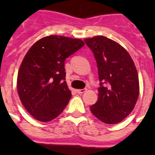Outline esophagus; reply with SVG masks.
<instances>
[{"label": "esophagus", "instance_id": "obj_1", "mask_svg": "<svg viewBox=\"0 0 155 155\" xmlns=\"http://www.w3.org/2000/svg\"><path fill=\"white\" fill-rule=\"evenodd\" d=\"M86 90L87 89H85V88H84V89H78L76 90V92L79 93V94H82V93H84V92H86Z\"/></svg>", "mask_w": 155, "mask_h": 155}]
</instances>
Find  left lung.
<instances>
[{
  "label": "left lung",
  "instance_id": "1",
  "mask_svg": "<svg viewBox=\"0 0 155 155\" xmlns=\"http://www.w3.org/2000/svg\"><path fill=\"white\" fill-rule=\"evenodd\" d=\"M94 54L100 87L98 101L90 107L102 122L117 124L134 108L139 96L136 67L125 48L104 36L84 39Z\"/></svg>",
  "mask_w": 155,
  "mask_h": 155
}]
</instances>
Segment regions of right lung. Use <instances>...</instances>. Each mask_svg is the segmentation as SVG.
<instances>
[{
	"label": "right lung",
	"mask_w": 155,
	"mask_h": 155,
	"mask_svg": "<svg viewBox=\"0 0 155 155\" xmlns=\"http://www.w3.org/2000/svg\"><path fill=\"white\" fill-rule=\"evenodd\" d=\"M84 42L77 38L51 35L36 42L28 51L18 74V91L33 117L47 122L56 118L71 97L65 81L64 61Z\"/></svg>",
	"instance_id": "add662e5"
}]
</instances>
